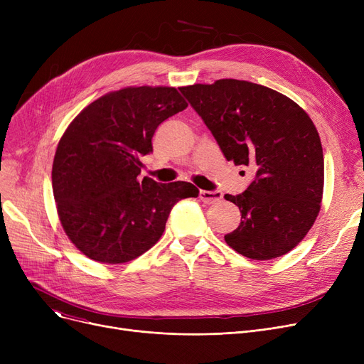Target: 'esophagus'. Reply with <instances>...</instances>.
I'll list each match as a JSON object with an SVG mask.
<instances>
[{
	"mask_svg": "<svg viewBox=\"0 0 364 364\" xmlns=\"http://www.w3.org/2000/svg\"><path fill=\"white\" fill-rule=\"evenodd\" d=\"M221 198H223V193L220 192V190H214V192H209V190H200L199 192V199L208 205L221 200Z\"/></svg>",
	"mask_w": 364,
	"mask_h": 364,
	"instance_id": "34e87169",
	"label": "esophagus"
}]
</instances>
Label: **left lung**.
<instances>
[{
	"mask_svg": "<svg viewBox=\"0 0 364 364\" xmlns=\"http://www.w3.org/2000/svg\"><path fill=\"white\" fill-rule=\"evenodd\" d=\"M180 91L225 159L255 172L245 192L224 196L242 214L236 230L224 236L227 245L261 261L292 251L314 224L323 195V149L309 114L286 95L247 81Z\"/></svg>",
	"mask_w": 364,
	"mask_h": 364,
	"instance_id": "8db88e82",
	"label": "left lung"
}]
</instances>
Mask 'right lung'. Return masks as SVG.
<instances>
[{
	"instance_id": "add662e5",
	"label": "right lung",
	"mask_w": 364,
	"mask_h": 364,
	"mask_svg": "<svg viewBox=\"0 0 364 364\" xmlns=\"http://www.w3.org/2000/svg\"><path fill=\"white\" fill-rule=\"evenodd\" d=\"M186 107L172 87H129L70 122L54 155L53 193L68 237L84 255L105 264L140 257L161 239L172 206L198 198L192 183L137 178L153 134Z\"/></svg>"
}]
</instances>
